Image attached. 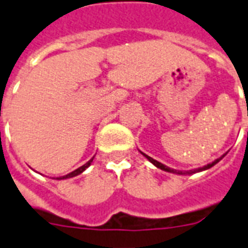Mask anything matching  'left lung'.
<instances>
[{
  "mask_svg": "<svg viewBox=\"0 0 248 248\" xmlns=\"http://www.w3.org/2000/svg\"><path fill=\"white\" fill-rule=\"evenodd\" d=\"M139 152H140V153H141V155H144V157H145V158L148 159V161H149V162L153 163V165H155V167H157V169H161V170H162V171H166V172L176 173V175H193V173L201 172V171H204V170L211 169L212 166H215L216 163L219 162V161H221V159H223L224 157H225V155H227V153H225V155H221V157H219V158H217V159H215L214 162L207 163V165H204L203 167H198V169L189 170V171H179V170L171 169V167H169V166H166V165H163V163L158 162V161H155V159H153V158H152V157H149V155H145V153H143V152L140 151V149H139Z\"/></svg>",
  "mask_w": 248,
  "mask_h": 248,
  "instance_id": "obj_1",
  "label": "left lung"
}]
</instances>
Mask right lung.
Masks as SVG:
<instances>
[{"label": "right lung", "mask_w": 248, "mask_h": 248, "mask_svg": "<svg viewBox=\"0 0 248 248\" xmlns=\"http://www.w3.org/2000/svg\"><path fill=\"white\" fill-rule=\"evenodd\" d=\"M93 157L91 159H90L89 162H86L83 166H81V167H78V169H76L75 171H72V172L67 173V175H64V176L56 177V180H65V179H71V177H75V176H77V175H79V173H82L83 171H85V170L87 169V167H89L90 165H91V162H93Z\"/></svg>", "instance_id": "add662e5"}]
</instances>
